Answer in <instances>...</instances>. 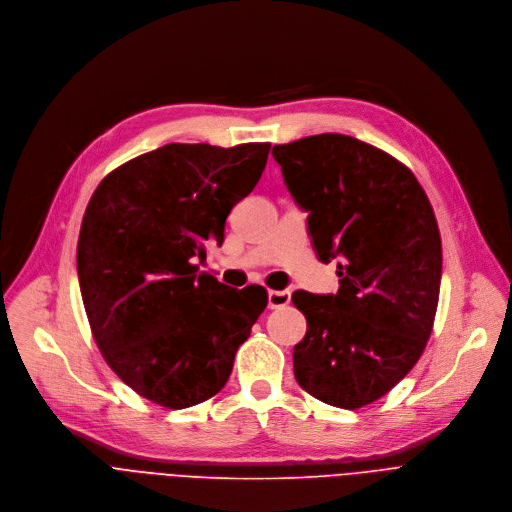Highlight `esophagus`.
<instances>
[{"label":"esophagus","instance_id":"obj_1","mask_svg":"<svg viewBox=\"0 0 512 512\" xmlns=\"http://www.w3.org/2000/svg\"><path fill=\"white\" fill-rule=\"evenodd\" d=\"M286 304H290L288 290H268V309H284Z\"/></svg>","mask_w":512,"mask_h":512}]
</instances>
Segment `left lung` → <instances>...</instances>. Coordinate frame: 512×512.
<instances>
[{"label":"left lung","instance_id":"1","mask_svg":"<svg viewBox=\"0 0 512 512\" xmlns=\"http://www.w3.org/2000/svg\"><path fill=\"white\" fill-rule=\"evenodd\" d=\"M272 155L302 210L321 262L339 258L337 294L296 290L306 317L294 345L298 385L357 410L393 389L432 335L442 280V240L414 173L359 139L323 133Z\"/></svg>","mask_w":512,"mask_h":512}]
</instances>
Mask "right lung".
I'll list each match as a JSON object with an SVG mask.
<instances>
[{
  "label": "right lung",
  "mask_w": 512,
  "mask_h": 512,
  "mask_svg": "<svg viewBox=\"0 0 512 512\" xmlns=\"http://www.w3.org/2000/svg\"><path fill=\"white\" fill-rule=\"evenodd\" d=\"M268 151L169 143L109 173L88 201L76 268L92 337L133 391L169 410L226 385L268 304L262 286L226 290L191 264L206 258V242H224L226 218L256 187Z\"/></svg>",
  "instance_id": "obj_1"
}]
</instances>
